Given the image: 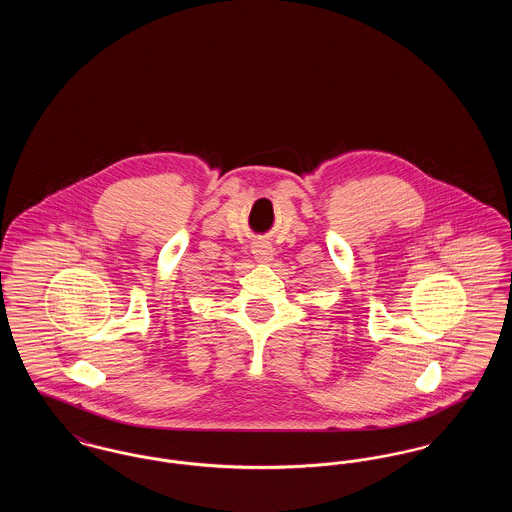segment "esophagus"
<instances>
[{"mask_svg":"<svg viewBox=\"0 0 512 512\" xmlns=\"http://www.w3.org/2000/svg\"><path fill=\"white\" fill-rule=\"evenodd\" d=\"M253 255H255V259H257L259 263H270V261L274 259V249H272L270 242L261 240V242H255V244H253Z\"/></svg>","mask_w":512,"mask_h":512,"instance_id":"1","label":"esophagus"}]
</instances>
